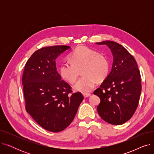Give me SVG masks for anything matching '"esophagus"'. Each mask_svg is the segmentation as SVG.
Masks as SVG:
<instances>
[{
  "instance_id": "obj_1",
  "label": "esophagus",
  "mask_w": 154,
  "mask_h": 154,
  "mask_svg": "<svg viewBox=\"0 0 154 154\" xmlns=\"http://www.w3.org/2000/svg\"><path fill=\"white\" fill-rule=\"evenodd\" d=\"M82 94L85 98L88 97H90L91 95V94H90V93H83Z\"/></svg>"
}]
</instances>
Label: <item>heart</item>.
Returning <instances> with one entry per match:
<instances>
[{"instance_id": "heart-1", "label": "heart", "mask_w": 154, "mask_h": 154, "mask_svg": "<svg viewBox=\"0 0 154 154\" xmlns=\"http://www.w3.org/2000/svg\"><path fill=\"white\" fill-rule=\"evenodd\" d=\"M70 63L61 64L59 74L65 81L72 84L79 75H83L74 86V90L84 93L92 91L96 82L101 83L109 74L110 63L106 55L85 46H79L68 55Z\"/></svg>"}]
</instances>
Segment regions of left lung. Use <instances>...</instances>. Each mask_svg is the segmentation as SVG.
Listing matches in <instances>:
<instances>
[{
  "label": "left lung",
  "instance_id": "8db88e82",
  "mask_svg": "<svg viewBox=\"0 0 154 154\" xmlns=\"http://www.w3.org/2000/svg\"><path fill=\"white\" fill-rule=\"evenodd\" d=\"M96 44L107 45L114 57L107 78L94 92L100 99L97 109L104 121L122 125L138 106L142 91L140 71L134 57L122 45L109 40Z\"/></svg>",
  "mask_w": 154,
  "mask_h": 154
}]
</instances>
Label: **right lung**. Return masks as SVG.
<instances>
[{
    "mask_svg": "<svg viewBox=\"0 0 154 154\" xmlns=\"http://www.w3.org/2000/svg\"><path fill=\"white\" fill-rule=\"evenodd\" d=\"M69 46L55 45L36 51L26 62L22 78L26 110L45 130L59 132L74 120L84 97L72 93L57 71L55 59Z\"/></svg>",
    "mask_w": 154,
    "mask_h": 154,
    "instance_id": "add662e5",
    "label": "right lung"
}]
</instances>
